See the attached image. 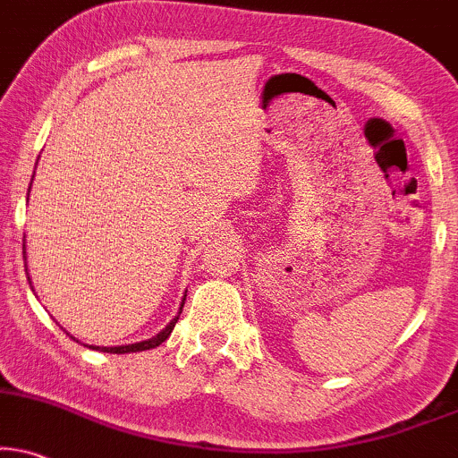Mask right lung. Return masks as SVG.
<instances>
[{
    "label": "right lung",
    "mask_w": 458,
    "mask_h": 458,
    "mask_svg": "<svg viewBox=\"0 0 458 458\" xmlns=\"http://www.w3.org/2000/svg\"><path fill=\"white\" fill-rule=\"evenodd\" d=\"M31 182H33V179H31ZM29 190H31V186H29ZM27 200H29V199H27ZM22 258H27L25 242H22ZM27 279H29V272H27ZM31 289H33V285H31ZM183 302H186V296H183V300H182V306H179V312H182V309H183ZM179 312H177L175 319H173V321L169 323V326H166L165 329H160V332L156 334V335H152V338L141 340V343L120 344V346H95V344H86V346H89V349H92V351L115 352V355H123V352H139V351H149V349H156V346H160V344L165 343V340L169 338V335H171L173 327H175V323H177V319H179ZM72 338H73V335H72ZM73 340H75V338H73Z\"/></svg>",
    "instance_id": "right-lung-1"
}]
</instances>
